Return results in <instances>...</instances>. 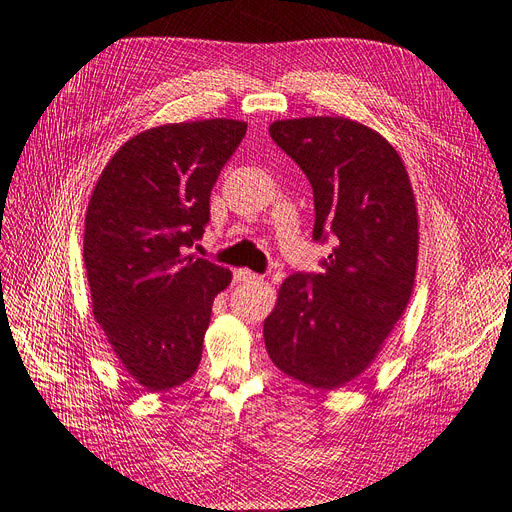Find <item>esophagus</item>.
Here are the masks:
<instances>
[{
    "label": "esophagus",
    "mask_w": 512,
    "mask_h": 512,
    "mask_svg": "<svg viewBox=\"0 0 512 512\" xmlns=\"http://www.w3.org/2000/svg\"><path fill=\"white\" fill-rule=\"evenodd\" d=\"M235 281L237 283H258V281H262V275L252 273L248 269H237L235 271Z\"/></svg>",
    "instance_id": "esophagus-1"
}]
</instances>
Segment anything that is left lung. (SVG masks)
Wrapping results in <instances>:
<instances>
[{
  "label": "left lung",
  "instance_id": "left-lung-1",
  "mask_svg": "<svg viewBox=\"0 0 512 512\" xmlns=\"http://www.w3.org/2000/svg\"><path fill=\"white\" fill-rule=\"evenodd\" d=\"M271 138L309 178L321 273L281 283L264 344L283 374L321 391L357 378L410 302L418 212L399 153L346 117L275 121Z\"/></svg>",
  "mask_w": 512,
  "mask_h": 512
}]
</instances>
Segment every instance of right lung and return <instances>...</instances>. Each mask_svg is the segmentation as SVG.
<instances>
[{"instance_id":"obj_1","label":"right lung","mask_w":512,"mask_h":512,"mask_svg":"<svg viewBox=\"0 0 512 512\" xmlns=\"http://www.w3.org/2000/svg\"><path fill=\"white\" fill-rule=\"evenodd\" d=\"M248 130L203 119L140 132L102 170L88 203L84 262L94 319L147 391H170L201 361L212 302L231 271L187 254L210 195Z\"/></svg>"}]
</instances>
